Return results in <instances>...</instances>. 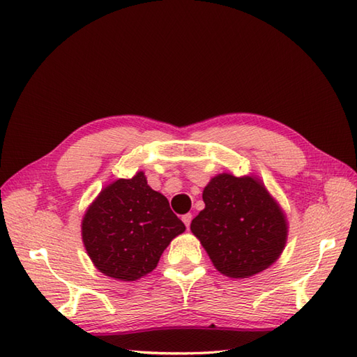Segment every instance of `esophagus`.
<instances>
[{"instance_id": "obj_1", "label": "esophagus", "mask_w": 357, "mask_h": 357, "mask_svg": "<svg viewBox=\"0 0 357 357\" xmlns=\"http://www.w3.org/2000/svg\"><path fill=\"white\" fill-rule=\"evenodd\" d=\"M183 222L185 224V227L188 229V227H190V222H192V215H190V213L184 215V216H183Z\"/></svg>"}]
</instances>
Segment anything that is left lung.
I'll return each instance as SVG.
<instances>
[{
  "label": "left lung",
  "mask_w": 357,
  "mask_h": 357,
  "mask_svg": "<svg viewBox=\"0 0 357 357\" xmlns=\"http://www.w3.org/2000/svg\"><path fill=\"white\" fill-rule=\"evenodd\" d=\"M202 199L206 208L190 230L219 273L252 278L279 259L288 236L287 216L259 178L219 173Z\"/></svg>",
  "instance_id": "obj_1"
}]
</instances>
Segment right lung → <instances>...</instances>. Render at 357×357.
<instances>
[{"label":"right lung","mask_w":357,"mask_h":357,"mask_svg":"<svg viewBox=\"0 0 357 357\" xmlns=\"http://www.w3.org/2000/svg\"><path fill=\"white\" fill-rule=\"evenodd\" d=\"M185 225L144 172L105 185L81 222L86 252L102 275L136 280L156 268L159 257Z\"/></svg>","instance_id":"add662e5"}]
</instances>
